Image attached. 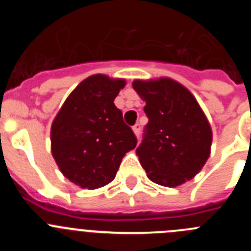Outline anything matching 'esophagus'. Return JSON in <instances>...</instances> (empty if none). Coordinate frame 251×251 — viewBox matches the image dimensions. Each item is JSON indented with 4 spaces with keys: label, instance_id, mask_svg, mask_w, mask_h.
<instances>
[{
    "label": "esophagus",
    "instance_id": "obj_1",
    "mask_svg": "<svg viewBox=\"0 0 251 251\" xmlns=\"http://www.w3.org/2000/svg\"><path fill=\"white\" fill-rule=\"evenodd\" d=\"M132 129L136 136H139V133H141V124H134L132 127Z\"/></svg>",
    "mask_w": 251,
    "mask_h": 251
}]
</instances>
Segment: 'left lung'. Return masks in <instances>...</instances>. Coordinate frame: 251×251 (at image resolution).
<instances>
[{
	"instance_id": "8db88e82",
	"label": "left lung",
	"mask_w": 251,
	"mask_h": 251,
	"mask_svg": "<svg viewBox=\"0 0 251 251\" xmlns=\"http://www.w3.org/2000/svg\"><path fill=\"white\" fill-rule=\"evenodd\" d=\"M133 89L146 101V136L137 148L152 182L177 187L194 178L210 157L211 126L192 93L171 77L136 79Z\"/></svg>"
}]
</instances>
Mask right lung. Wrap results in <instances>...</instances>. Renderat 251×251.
Segmentation results:
<instances>
[{"label": "right lung", "instance_id": "obj_1", "mask_svg": "<svg viewBox=\"0 0 251 251\" xmlns=\"http://www.w3.org/2000/svg\"><path fill=\"white\" fill-rule=\"evenodd\" d=\"M126 79L94 74L73 90L51 124V153L74 185L95 190L114 179L137 138L114 105Z\"/></svg>", "mask_w": 251, "mask_h": 251}]
</instances>
